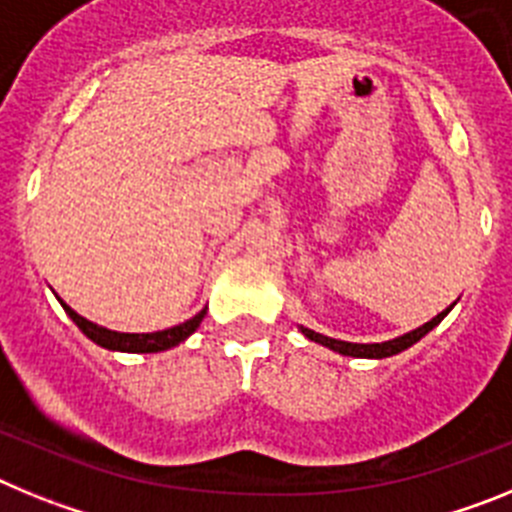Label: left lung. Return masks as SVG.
Here are the masks:
<instances>
[{"mask_svg":"<svg viewBox=\"0 0 512 512\" xmlns=\"http://www.w3.org/2000/svg\"><path fill=\"white\" fill-rule=\"evenodd\" d=\"M451 310V307H449ZM449 310L438 312L436 318L428 320L425 325H420V328L410 330V333H405V336L395 338V341H384V343H348V341H336V338H328V336H320V333H315V330L310 328H302V333H305L310 341L320 343V346H328L330 351H338V354L343 356H359V359H384V356H395L400 354V351H405V348H410L413 343H418L420 338L428 333V330L436 328L438 323H441L446 315H449Z\"/></svg>","mask_w":512,"mask_h":512,"instance_id":"1","label":"left lung"}]
</instances>
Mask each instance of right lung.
<instances>
[{"label":"right lung","instance_id":"obj_1","mask_svg":"<svg viewBox=\"0 0 512 512\" xmlns=\"http://www.w3.org/2000/svg\"><path fill=\"white\" fill-rule=\"evenodd\" d=\"M63 310L69 312V318L74 320L81 328V333L87 338H92L99 346L110 348V351H128V354H156V351H166V348L182 343L184 338H189L194 330L200 328L202 318H205V310L197 312L192 320L182 325H174L169 330H156V333H117V330H107L97 323H89L87 318H81L71 310L66 302H61Z\"/></svg>","mask_w":512,"mask_h":512}]
</instances>
